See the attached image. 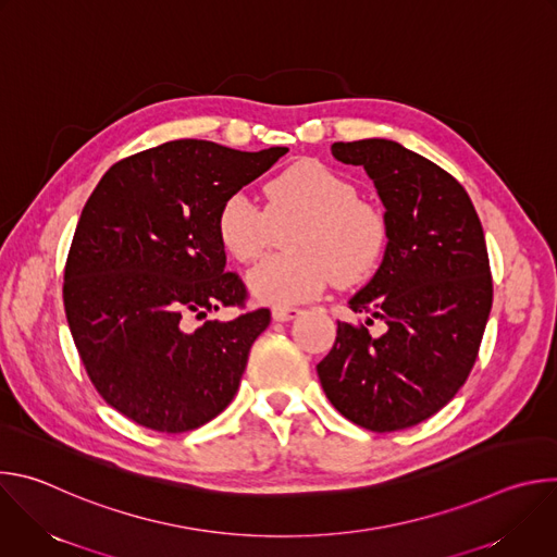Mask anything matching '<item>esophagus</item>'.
I'll return each mask as SVG.
<instances>
[{"instance_id":"obj_1","label":"esophagus","mask_w":557,"mask_h":557,"mask_svg":"<svg viewBox=\"0 0 557 557\" xmlns=\"http://www.w3.org/2000/svg\"><path fill=\"white\" fill-rule=\"evenodd\" d=\"M299 312H301V310L295 308V306H273L271 317H273L275 322H290V320H295V317H297Z\"/></svg>"}]
</instances>
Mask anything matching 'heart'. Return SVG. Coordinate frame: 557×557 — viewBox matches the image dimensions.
<instances>
[{"instance_id":"b5f03b06","label":"heart","mask_w":557,"mask_h":557,"mask_svg":"<svg viewBox=\"0 0 557 557\" xmlns=\"http://www.w3.org/2000/svg\"><path fill=\"white\" fill-rule=\"evenodd\" d=\"M267 209L245 191L224 198L215 215L222 249L249 264L273 240V226L299 220L286 235L290 253L262 260L247 277L258 301L290 306L320 295L333 280L355 284L368 277L389 245V220L359 189L320 161H299L264 185Z\"/></svg>"}]
</instances>
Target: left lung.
<instances>
[{"label": "left lung", "instance_id": "8db88e82", "mask_svg": "<svg viewBox=\"0 0 557 557\" xmlns=\"http://www.w3.org/2000/svg\"><path fill=\"white\" fill-rule=\"evenodd\" d=\"M331 151L366 170L389 220L381 267L348 301L387 329L372 337V320L337 322L317 374L348 421L406 430L445 408L479 357L494 297L485 233L462 185L421 153L385 138Z\"/></svg>", "mask_w": 557, "mask_h": 557}]
</instances>
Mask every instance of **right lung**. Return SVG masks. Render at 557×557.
<instances>
[{"label": "right lung", "instance_id": "1", "mask_svg": "<svg viewBox=\"0 0 557 557\" xmlns=\"http://www.w3.org/2000/svg\"><path fill=\"white\" fill-rule=\"evenodd\" d=\"M286 151L170 140L114 163L88 198L63 306L90 381L129 421L181 434L231 404L271 312L196 326L220 306L247 301L245 282L224 271L215 215Z\"/></svg>", "mask_w": 557, "mask_h": 557}]
</instances>
